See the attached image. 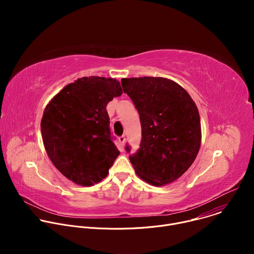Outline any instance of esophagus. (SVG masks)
I'll list each match as a JSON object with an SVG mask.
<instances>
[{"label": "esophagus", "instance_id": "1", "mask_svg": "<svg viewBox=\"0 0 254 254\" xmlns=\"http://www.w3.org/2000/svg\"><path fill=\"white\" fill-rule=\"evenodd\" d=\"M119 141L121 142V146H122V151L124 150V144L126 142V136L125 135H122L119 137Z\"/></svg>", "mask_w": 254, "mask_h": 254}]
</instances>
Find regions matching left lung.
I'll use <instances>...</instances> for the list:
<instances>
[{
  "mask_svg": "<svg viewBox=\"0 0 254 254\" xmlns=\"http://www.w3.org/2000/svg\"><path fill=\"white\" fill-rule=\"evenodd\" d=\"M124 92L139 115V149L129 156L136 175L147 183L174 182L193 164L201 146L198 108L189 93L163 77L123 78ZM126 150L130 152L127 144Z\"/></svg>",
  "mask_w": 254,
  "mask_h": 254,
  "instance_id": "obj_1",
  "label": "left lung"
}]
</instances>
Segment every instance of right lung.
I'll list each match as a JSON object with an SVG mask.
<instances>
[{
  "label": "right lung",
  "instance_id": "right-lung-1",
  "mask_svg": "<svg viewBox=\"0 0 254 254\" xmlns=\"http://www.w3.org/2000/svg\"><path fill=\"white\" fill-rule=\"evenodd\" d=\"M123 89L114 78H78L45 107L41 133L53 165L72 182L91 186L104 179L120 155L110 127L107 103Z\"/></svg>",
  "mask_w": 254,
  "mask_h": 254
}]
</instances>
